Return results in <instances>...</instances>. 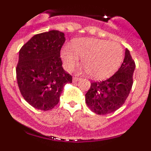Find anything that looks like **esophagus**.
I'll list each match as a JSON object with an SVG mask.
<instances>
[{
	"mask_svg": "<svg viewBox=\"0 0 151 151\" xmlns=\"http://www.w3.org/2000/svg\"><path fill=\"white\" fill-rule=\"evenodd\" d=\"M80 80H81V78H78V77H73V82H78V81H80Z\"/></svg>",
	"mask_w": 151,
	"mask_h": 151,
	"instance_id": "obj_1",
	"label": "esophagus"
}]
</instances>
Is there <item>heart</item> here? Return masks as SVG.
Here are the masks:
<instances>
[{
  "instance_id": "heart-1",
  "label": "heart",
  "mask_w": 151,
  "mask_h": 151,
  "mask_svg": "<svg viewBox=\"0 0 151 151\" xmlns=\"http://www.w3.org/2000/svg\"><path fill=\"white\" fill-rule=\"evenodd\" d=\"M61 60L66 70H73L79 62V57L85 73L94 79H105L118 70L123 60V50L114 41L97 38H80L73 43V49L63 47Z\"/></svg>"
}]
</instances>
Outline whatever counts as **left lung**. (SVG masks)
<instances>
[{
    "label": "left lung",
    "instance_id": "left-lung-1",
    "mask_svg": "<svg viewBox=\"0 0 151 151\" xmlns=\"http://www.w3.org/2000/svg\"><path fill=\"white\" fill-rule=\"evenodd\" d=\"M134 68L135 63L126 49L123 63L113 76L91 84L85 94V101L91 110L98 115H106L121 107L132 87Z\"/></svg>",
    "mask_w": 151,
    "mask_h": 151
}]
</instances>
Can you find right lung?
<instances>
[{
  "label": "right lung",
  "instance_id": "add662e5",
  "mask_svg": "<svg viewBox=\"0 0 151 151\" xmlns=\"http://www.w3.org/2000/svg\"><path fill=\"white\" fill-rule=\"evenodd\" d=\"M65 40L63 32L51 30L34 35L19 50L17 83L24 99L35 109H53L64 85L72 83L60 54Z\"/></svg>",
  "mask_w": 151,
  "mask_h": 151
}]
</instances>
